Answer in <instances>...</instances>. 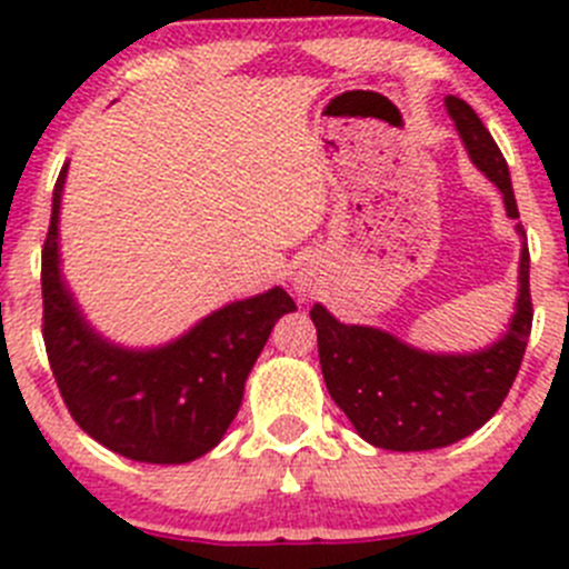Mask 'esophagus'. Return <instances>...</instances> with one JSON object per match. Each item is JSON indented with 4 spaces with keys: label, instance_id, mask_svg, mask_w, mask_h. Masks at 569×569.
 I'll return each instance as SVG.
<instances>
[{
    "label": "esophagus",
    "instance_id": "esophagus-1",
    "mask_svg": "<svg viewBox=\"0 0 569 569\" xmlns=\"http://www.w3.org/2000/svg\"><path fill=\"white\" fill-rule=\"evenodd\" d=\"M296 293H299V296H312L310 281H307V279H299V284H296Z\"/></svg>",
    "mask_w": 569,
    "mask_h": 569
}]
</instances>
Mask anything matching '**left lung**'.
Returning <instances> with one entry per match:
<instances>
[{
    "mask_svg": "<svg viewBox=\"0 0 569 569\" xmlns=\"http://www.w3.org/2000/svg\"><path fill=\"white\" fill-rule=\"evenodd\" d=\"M443 106L472 164L500 189L508 218L517 220L511 176L491 133L461 97H443ZM517 234L522 237L517 307L506 335L480 351L436 355L386 329L340 323L327 307H312L323 382L360 438L393 452L438 450L472 436L500 410L522 366L533 321L531 253L522 223H517Z\"/></svg>",
    "mask_w": 569,
    "mask_h": 569,
    "instance_id": "left-lung-1",
    "label": "left lung"
}]
</instances>
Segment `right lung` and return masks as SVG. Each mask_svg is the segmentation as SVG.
Instances as JSON below:
<instances>
[{
    "mask_svg": "<svg viewBox=\"0 0 569 569\" xmlns=\"http://www.w3.org/2000/svg\"><path fill=\"white\" fill-rule=\"evenodd\" d=\"M69 164L52 192L41 253L44 346L61 397L80 430L142 463H189L218 447L240 410L246 380L281 316L296 310L281 288L231 301L156 349L102 338L61 276L58 220Z\"/></svg>",
    "mask_w": 569,
    "mask_h": 569,
    "instance_id": "obj_1",
    "label": "right lung"
}]
</instances>
